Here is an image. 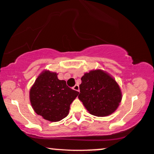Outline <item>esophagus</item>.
Listing matches in <instances>:
<instances>
[{"label":"esophagus","instance_id":"34e87169","mask_svg":"<svg viewBox=\"0 0 154 154\" xmlns=\"http://www.w3.org/2000/svg\"><path fill=\"white\" fill-rule=\"evenodd\" d=\"M73 89L74 90H76V91L79 92V85H75L73 87Z\"/></svg>","mask_w":154,"mask_h":154}]
</instances>
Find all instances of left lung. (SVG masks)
<instances>
[{
  "label": "left lung",
  "mask_w": 154,
  "mask_h": 154,
  "mask_svg": "<svg viewBox=\"0 0 154 154\" xmlns=\"http://www.w3.org/2000/svg\"><path fill=\"white\" fill-rule=\"evenodd\" d=\"M79 100L90 114L104 117L116 110L121 102L119 85L102 70H93L81 78Z\"/></svg>",
  "instance_id": "1"
}]
</instances>
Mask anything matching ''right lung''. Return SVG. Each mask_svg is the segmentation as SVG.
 Returning <instances> with one entry per match:
<instances>
[{
    "mask_svg": "<svg viewBox=\"0 0 154 154\" xmlns=\"http://www.w3.org/2000/svg\"><path fill=\"white\" fill-rule=\"evenodd\" d=\"M79 92L59 80L56 73L44 71L30 90V102L35 112L49 121L57 122L69 114L70 105Z\"/></svg>",
    "mask_w": 154,
    "mask_h": 154,
    "instance_id": "right-lung-1",
    "label": "right lung"
}]
</instances>
